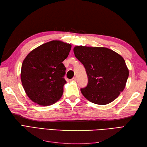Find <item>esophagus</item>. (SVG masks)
<instances>
[{"label":"esophagus","instance_id":"obj_1","mask_svg":"<svg viewBox=\"0 0 147 147\" xmlns=\"http://www.w3.org/2000/svg\"><path fill=\"white\" fill-rule=\"evenodd\" d=\"M72 80L73 82H77V78H76V77H74V78L72 79Z\"/></svg>","mask_w":147,"mask_h":147}]
</instances>
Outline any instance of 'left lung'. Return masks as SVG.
Instances as JSON below:
<instances>
[{
	"mask_svg": "<svg viewBox=\"0 0 147 147\" xmlns=\"http://www.w3.org/2000/svg\"><path fill=\"white\" fill-rule=\"evenodd\" d=\"M74 52L83 64L88 78L87 86L81 89L83 96L98 105L116 99L125 88L129 76L123 57L105 47L76 46Z\"/></svg>",
	"mask_w": 147,
	"mask_h": 147,
	"instance_id": "1",
	"label": "left lung"
}]
</instances>
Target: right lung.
<instances>
[{"label":"right lung","mask_w":147,"mask_h":147,"mask_svg":"<svg viewBox=\"0 0 147 147\" xmlns=\"http://www.w3.org/2000/svg\"><path fill=\"white\" fill-rule=\"evenodd\" d=\"M71 47L69 43L52 40L35 48L25 57L21 70L22 85L35 104L51 105L61 99L66 83L63 62Z\"/></svg>","instance_id":"1"}]
</instances>
